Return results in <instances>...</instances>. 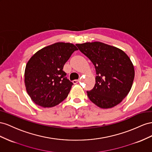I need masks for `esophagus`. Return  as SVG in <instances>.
Returning a JSON list of instances; mask_svg holds the SVG:
<instances>
[{
    "label": "esophagus",
    "mask_w": 152,
    "mask_h": 152,
    "mask_svg": "<svg viewBox=\"0 0 152 152\" xmlns=\"http://www.w3.org/2000/svg\"><path fill=\"white\" fill-rule=\"evenodd\" d=\"M78 82H79V80H75L72 81V83H73L74 84H77V83H78Z\"/></svg>",
    "instance_id": "esophagus-1"
}]
</instances>
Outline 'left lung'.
Returning <instances> with one entry per match:
<instances>
[{"mask_svg": "<svg viewBox=\"0 0 152 152\" xmlns=\"http://www.w3.org/2000/svg\"><path fill=\"white\" fill-rule=\"evenodd\" d=\"M95 66V84L86 91L90 100L103 109L118 104L131 89L134 68L131 59L118 48L101 42L76 44Z\"/></svg>", "mask_w": 152, "mask_h": 152, "instance_id": "obj_1", "label": "left lung"}]
</instances>
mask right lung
Wrapping results in <instances>:
<instances>
[{
  "label": "right lung",
  "mask_w": 152,
  "mask_h": 152,
  "mask_svg": "<svg viewBox=\"0 0 152 152\" xmlns=\"http://www.w3.org/2000/svg\"><path fill=\"white\" fill-rule=\"evenodd\" d=\"M76 50V46L71 43L56 42L30 58L25 67V85L36 104L51 107L67 98L73 83L67 78L63 68Z\"/></svg>",
  "instance_id": "1"
}]
</instances>
